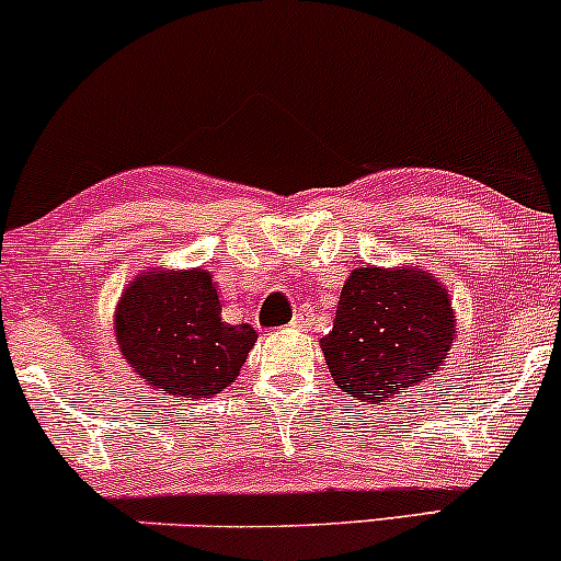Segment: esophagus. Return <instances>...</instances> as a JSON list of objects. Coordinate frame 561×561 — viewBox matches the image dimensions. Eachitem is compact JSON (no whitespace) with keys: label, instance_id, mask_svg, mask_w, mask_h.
Returning a JSON list of instances; mask_svg holds the SVG:
<instances>
[{"label":"esophagus","instance_id":"34e87169","mask_svg":"<svg viewBox=\"0 0 561 561\" xmlns=\"http://www.w3.org/2000/svg\"><path fill=\"white\" fill-rule=\"evenodd\" d=\"M289 327H295V330H306V327H311V317H308V313L298 311L293 317V321H289Z\"/></svg>","mask_w":561,"mask_h":561}]
</instances>
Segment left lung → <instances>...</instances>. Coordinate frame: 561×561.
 I'll use <instances>...</instances> for the list:
<instances>
[{"label":"left lung","instance_id":"8db88e82","mask_svg":"<svg viewBox=\"0 0 561 561\" xmlns=\"http://www.w3.org/2000/svg\"><path fill=\"white\" fill-rule=\"evenodd\" d=\"M454 343V308L433 276L409 268H353L332 332L321 337L334 382L353 401H396L420 388Z\"/></svg>","mask_w":561,"mask_h":561}]
</instances>
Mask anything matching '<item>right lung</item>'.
<instances>
[{
	"label": "right lung",
	"instance_id": "right-lung-1",
	"mask_svg": "<svg viewBox=\"0 0 561 561\" xmlns=\"http://www.w3.org/2000/svg\"><path fill=\"white\" fill-rule=\"evenodd\" d=\"M259 332L221 319L210 272L141 274L115 313L121 356L150 388L171 396L210 398L240 375Z\"/></svg>",
	"mask_w": 561,
	"mask_h": 561
}]
</instances>
